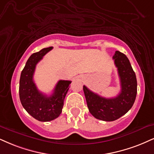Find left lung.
Segmentation results:
<instances>
[{
	"label": "left lung",
	"mask_w": 154,
	"mask_h": 154,
	"mask_svg": "<svg viewBox=\"0 0 154 154\" xmlns=\"http://www.w3.org/2000/svg\"><path fill=\"white\" fill-rule=\"evenodd\" d=\"M113 59L117 67L121 88L116 97H101L83 86L90 113L96 119L105 121H115L126 114L134 105L137 94L136 74L126 55L116 51Z\"/></svg>",
	"instance_id": "1"
}]
</instances>
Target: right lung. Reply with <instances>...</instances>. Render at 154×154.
Masks as SVG:
<instances>
[{"label": "right lung", "mask_w": 154, "mask_h": 154, "mask_svg": "<svg viewBox=\"0 0 154 154\" xmlns=\"http://www.w3.org/2000/svg\"><path fill=\"white\" fill-rule=\"evenodd\" d=\"M53 47L43 48L30 56L20 74L19 96L23 107L39 121H50L59 116L71 81L60 80L50 96L39 91L33 81L35 66Z\"/></svg>", "instance_id": "right-lung-1"}]
</instances>
